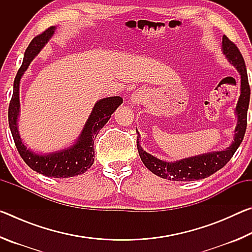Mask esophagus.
<instances>
[{
    "mask_svg": "<svg viewBox=\"0 0 252 252\" xmlns=\"http://www.w3.org/2000/svg\"><path fill=\"white\" fill-rule=\"evenodd\" d=\"M144 100H146V94H144V92L142 90H136L135 92L132 93L131 102L133 104L135 105L141 104Z\"/></svg>",
    "mask_w": 252,
    "mask_h": 252,
    "instance_id": "1",
    "label": "esophagus"
}]
</instances>
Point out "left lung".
<instances>
[{
    "label": "left lung",
    "instance_id": "8db88e82",
    "mask_svg": "<svg viewBox=\"0 0 252 252\" xmlns=\"http://www.w3.org/2000/svg\"><path fill=\"white\" fill-rule=\"evenodd\" d=\"M222 51L225 58L241 75V94L239 96L236 106L238 122L231 146L223 151L203 153V155L190 157L176 162H167L158 159L144 151L139 143L140 136H136L139 156L144 165L156 176L173 181H193L207 178L228 163L244 140L247 129V112H248L250 101V87L245 60L238 46L225 35L222 37Z\"/></svg>",
    "mask_w": 252,
    "mask_h": 252
}]
</instances>
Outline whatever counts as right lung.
<instances>
[{"mask_svg":"<svg viewBox=\"0 0 252 252\" xmlns=\"http://www.w3.org/2000/svg\"><path fill=\"white\" fill-rule=\"evenodd\" d=\"M54 30L55 27H50L44 32L36 35L25 51L23 63L15 76L13 95H12L10 105H8V126H10L15 147L18 149L21 158L30 168L45 177L70 178L83 174L88 169L91 168L94 162V140L96 135L123 100L120 96H110L97 101L87 123L84 125L78 141L70 148L41 156L29 150L24 146L18 130V118L20 114V81L32 60L40 53V51L43 49V46L53 35Z\"/></svg>","mask_w":252,"mask_h":252,"instance_id":"obj_1","label":"right lung"}]
</instances>
